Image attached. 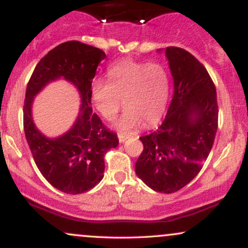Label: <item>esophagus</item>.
<instances>
[{
    "label": "esophagus",
    "mask_w": 248,
    "mask_h": 248,
    "mask_svg": "<svg viewBox=\"0 0 248 248\" xmlns=\"http://www.w3.org/2000/svg\"><path fill=\"white\" fill-rule=\"evenodd\" d=\"M127 136H124V135H119V142H120V143H124V141L127 140Z\"/></svg>",
    "instance_id": "1"
}]
</instances>
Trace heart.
I'll return each mask as SVG.
<instances>
[{
  "instance_id": "obj_1",
  "label": "heart",
  "mask_w": 248,
  "mask_h": 248,
  "mask_svg": "<svg viewBox=\"0 0 248 248\" xmlns=\"http://www.w3.org/2000/svg\"><path fill=\"white\" fill-rule=\"evenodd\" d=\"M169 96V76L160 64L124 59L107 71V80L91 85L93 106L106 120L114 119L124 104L126 110L114 122L121 134L133 133L143 122L156 124L163 115Z\"/></svg>"
}]
</instances>
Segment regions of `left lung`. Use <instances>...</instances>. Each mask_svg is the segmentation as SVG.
I'll list each match as a JSON object with an SVG mask.
<instances>
[{
    "mask_svg": "<svg viewBox=\"0 0 248 248\" xmlns=\"http://www.w3.org/2000/svg\"><path fill=\"white\" fill-rule=\"evenodd\" d=\"M164 53L173 79L172 99L158 129L140 138L143 152L135 172L150 189L172 193L198 175L211 152L218 105L212 79L191 53L176 46Z\"/></svg>",
    "mask_w": 248,
    "mask_h": 248,
    "instance_id": "left-lung-1",
    "label": "left lung"
}]
</instances>
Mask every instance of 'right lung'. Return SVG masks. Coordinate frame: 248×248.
<instances>
[{
    "label": "right lung",
    "instance_id": "1",
    "mask_svg": "<svg viewBox=\"0 0 248 248\" xmlns=\"http://www.w3.org/2000/svg\"><path fill=\"white\" fill-rule=\"evenodd\" d=\"M105 58L106 53L98 47L77 41L62 43L39 61L28 82L23 108L28 144L44 178L70 195L86 192L100 183L105 154L119 144L116 134L106 129L91 107V85ZM59 78L76 87L82 104L70 129L49 138L35 127L32 104L39 92Z\"/></svg>",
    "mask_w": 248,
    "mask_h": 248
}]
</instances>
